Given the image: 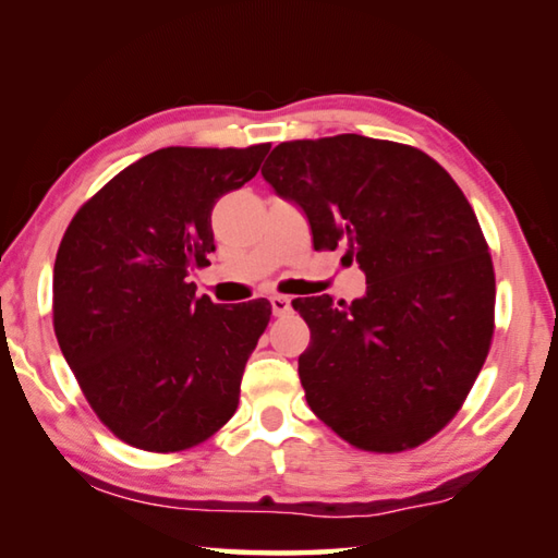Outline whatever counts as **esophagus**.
<instances>
[{
    "mask_svg": "<svg viewBox=\"0 0 558 558\" xmlns=\"http://www.w3.org/2000/svg\"><path fill=\"white\" fill-rule=\"evenodd\" d=\"M271 301V311H274V316H284V314H289L291 311V301H289V296H271L269 299Z\"/></svg>",
    "mask_w": 558,
    "mask_h": 558,
    "instance_id": "obj_1",
    "label": "esophagus"
}]
</instances>
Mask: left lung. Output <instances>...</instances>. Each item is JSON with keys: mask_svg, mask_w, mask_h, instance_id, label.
I'll use <instances>...</instances> for the list:
<instances>
[{"mask_svg": "<svg viewBox=\"0 0 558 558\" xmlns=\"http://www.w3.org/2000/svg\"><path fill=\"white\" fill-rule=\"evenodd\" d=\"M262 175L306 213L316 250L345 247L367 279L350 306L291 301L311 330L299 357L311 412L363 451L422 446L493 343L495 271L471 203L428 154L360 134L281 142Z\"/></svg>", "mask_w": 558, "mask_h": 558, "instance_id": "1", "label": "left lung"}]
</instances>
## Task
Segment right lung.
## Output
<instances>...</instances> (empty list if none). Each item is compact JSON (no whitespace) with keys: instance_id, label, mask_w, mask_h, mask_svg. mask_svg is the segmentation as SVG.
I'll use <instances>...</instances> for the list:
<instances>
[{"instance_id":"obj_1","label":"right lung","mask_w":558,"mask_h":558,"mask_svg":"<svg viewBox=\"0 0 558 558\" xmlns=\"http://www.w3.org/2000/svg\"><path fill=\"white\" fill-rule=\"evenodd\" d=\"M269 144L166 146L105 183L68 225L53 330L97 418L134 448L175 453L230 422L271 304H213L191 271L215 252L210 213Z\"/></svg>"}]
</instances>
